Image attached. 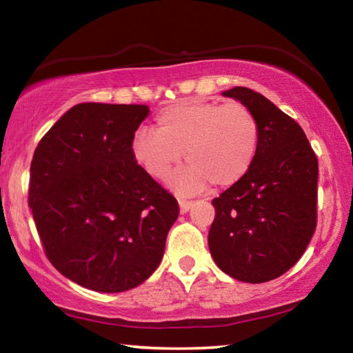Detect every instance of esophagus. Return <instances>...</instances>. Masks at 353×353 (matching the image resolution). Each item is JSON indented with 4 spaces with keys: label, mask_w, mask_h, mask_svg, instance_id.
<instances>
[{
    "label": "esophagus",
    "mask_w": 353,
    "mask_h": 353,
    "mask_svg": "<svg viewBox=\"0 0 353 353\" xmlns=\"http://www.w3.org/2000/svg\"><path fill=\"white\" fill-rule=\"evenodd\" d=\"M193 207V202L191 201H183V199H179V210H181V213H187L190 208Z\"/></svg>",
    "instance_id": "esophagus-1"
}]
</instances>
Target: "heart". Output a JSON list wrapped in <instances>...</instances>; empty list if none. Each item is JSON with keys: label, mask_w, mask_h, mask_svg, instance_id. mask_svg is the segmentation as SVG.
<instances>
[{"label": "heart", "mask_w": 353, "mask_h": 353, "mask_svg": "<svg viewBox=\"0 0 353 353\" xmlns=\"http://www.w3.org/2000/svg\"><path fill=\"white\" fill-rule=\"evenodd\" d=\"M259 137V123L246 105L194 99L166 107L155 129H140L132 155L148 176L163 181L185 151L190 163L170 179V187L198 193L212 182L221 188L240 182L254 163Z\"/></svg>", "instance_id": "heart-1"}]
</instances>
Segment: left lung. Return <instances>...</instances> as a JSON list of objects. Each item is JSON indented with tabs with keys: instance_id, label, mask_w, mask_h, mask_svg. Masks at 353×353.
<instances>
[{
	"instance_id": "8db88e82",
	"label": "left lung",
	"mask_w": 353,
	"mask_h": 353,
	"mask_svg": "<svg viewBox=\"0 0 353 353\" xmlns=\"http://www.w3.org/2000/svg\"><path fill=\"white\" fill-rule=\"evenodd\" d=\"M223 97L254 113L260 137L248 174L212 201L208 248L227 276L270 282L296 265L314 234L318 159L302 128L263 94L234 87Z\"/></svg>"
}]
</instances>
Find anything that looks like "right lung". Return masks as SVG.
<instances>
[{
  "instance_id": "obj_1",
  "label": "right lung",
  "mask_w": 353,
  "mask_h": 353,
  "mask_svg": "<svg viewBox=\"0 0 353 353\" xmlns=\"http://www.w3.org/2000/svg\"><path fill=\"white\" fill-rule=\"evenodd\" d=\"M148 105L82 103L35 148L29 207L48 260L83 288L121 292L163 259L177 201L137 165Z\"/></svg>"
}]
</instances>
